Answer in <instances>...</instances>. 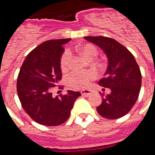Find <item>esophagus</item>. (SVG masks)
Here are the masks:
<instances>
[{"mask_svg":"<svg viewBox=\"0 0 155 155\" xmlns=\"http://www.w3.org/2000/svg\"><path fill=\"white\" fill-rule=\"evenodd\" d=\"M80 92H81V95L84 96V97H88V96L92 93V91L89 89H84L82 90Z\"/></svg>","mask_w":155,"mask_h":155,"instance_id":"esophagus-1","label":"esophagus"}]
</instances>
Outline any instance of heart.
<instances>
[{
    "label": "heart",
    "instance_id": "1",
    "mask_svg": "<svg viewBox=\"0 0 155 155\" xmlns=\"http://www.w3.org/2000/svg\"><path fill=\"white\" fill-rule=\"evenodd\" d=\"M79 51L87 59H92L98 54V49L96 46L91 43L82 45L79 47ZM71 59V54L69 51H65L62 55L60 60V67L62 70H66L69 65ZM95 77L93 72L86 73H71L68 77V83L71 87L74 88H84L88 85L90 80Z\"/></svg>",
    "mask_w": 155,
    "mask_h": 155
}]
</instances>
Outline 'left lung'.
I'll list each match as a JSON object with an SVG mask.
<instances>
[{"label":"left lung","mask_w":155,"mask_h":155,"mask_svg":"<svg viewBox=\"0 0 155 155\" xmlns=\"http://www.w3.org/2000/svg\"><path fill=\"white\" fill-rule=\"evenodd\" d=\"M84 38L101 48L108 61L104 77L98 84L111 92L107 96L100 92L103 100L97 112L107 119L122 117L131 110L139 96L142 85L139 66L132 53L113 38L103 36Z\"/></svg>","instance_id":"left-lung-1"}]
</instances>
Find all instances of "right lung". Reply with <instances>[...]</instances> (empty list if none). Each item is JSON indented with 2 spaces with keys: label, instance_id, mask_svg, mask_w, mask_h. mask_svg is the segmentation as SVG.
<instances>
[{
  "label": "right lung",
  "instance_id": "add662e5",
  "mask_svg": "<svg viewBox=\"0 0 155 155\" xmlns=\"http://www.w3.org/2000/svg\"><path fill=\"white\" fill-rule=\"evenodd\" d=\"M70 38L46 41L28 54L21 67L17 92L23 109L37 123L56 126L68 120L80 92L54 97L51 92L62 79L61 56Z\"/></svg>",
  "mask_w": 155,
  "mask_h": 155
}]
</instances>
